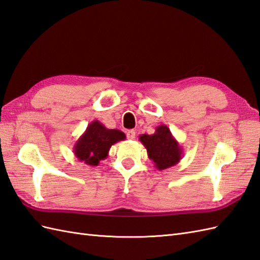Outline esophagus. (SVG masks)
Instances as JSON below:
<instances>
[{"instance_id":"1","label":"esophagus","mask_w":260,"mask_h":260,"mask_svg":"<svg viewBox=\"0 0 260 260\" xmlns=\"http://www.w3.org/2000/svg\"><path fill=\"white\" fill-rule=\"evenodd\" d=\"M126 136H127L128 139H135V136H136V133L134 129H129L126 132Z\"/></svg>"}]
</instances>
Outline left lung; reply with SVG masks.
<instances>
[{
    "label": "left lung",
    "instance_id": "obj_1",
    "mask_svg": "<svg viewBox=\"0 0 260 260\" xmlns=\"http://www.w3.org/2000/svg\"><path fill=\"white\" fill-rule=\"evenodd\" d=\"M139 141L147 149L148 158L158 170L174 167L182 159V148L172 136L168 126L164 124L156 127L154 134H143Z\"/></svg>",
    "mask_w": 260,
    "mask_h": 260
}]
</instances>
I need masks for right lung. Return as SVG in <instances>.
<instances>
[{
  "label": "right lung",
  "instance_id": "1",
  "mask_svg": "<svg viewBox=\"0 0 260 260\" xmlns=\"http://www.w3.org/2000/svg\"><path fill=\"white\" fill-rule=\"evenodd\" d=\"M125 134L119 129H110L99 121L91 122L73 146L78 160L95 167L109 156L112 145L124 141Z\"/></svg>",
  "mask_w": 260,
  "mask_h": 260
}]
</instances>
